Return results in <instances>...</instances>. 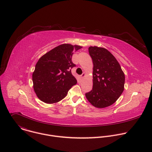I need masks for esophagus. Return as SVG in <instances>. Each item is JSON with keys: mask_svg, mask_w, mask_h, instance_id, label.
Here are the masks:
<instances>
[{"mask_svg": "<svg viewBox=\"0 0 152 152\" xmlns=\"http://www.w3.org/2000/svg\"><path fill=\"white\" fill-rule=\"evenodd\" d=\"M85 73H83L82 75H81V77L82 78V77H85Z\"/></svg>", "mask_w": 152, "mask_h": 152, "instance_id": "1", "label": "esophagus"}]
</instances>
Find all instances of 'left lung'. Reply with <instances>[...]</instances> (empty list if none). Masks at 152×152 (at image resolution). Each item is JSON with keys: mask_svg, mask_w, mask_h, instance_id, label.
Here are the masks:
<instances>
[{"mask_svg": "<svg viewBox=\"0 0 152 152\" xmlns=\"http://www.w3.org/2000/svg\"><path fill=\"white\" fill-rule=\"evenodd\" d=\"M88 52L94 66L93 86L85 96L96 107L109 106L116 102L124 90V74L117 60L107 49L91 46Z\"/></svg>", "mask_w": 152, "mask_h": 152, "instance_id": "obj_1", "label": "left lung"}]
</instances>
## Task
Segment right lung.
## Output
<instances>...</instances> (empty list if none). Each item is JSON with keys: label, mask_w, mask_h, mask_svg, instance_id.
Instances as JSON below:
<instances>
[{"label": "right lung", "mask_w": 152, "mask_h": 152, "mask_svg": "<svg viewBox=\"0 0 152 152\" xmlns=\"http://www.w3.org/2000/svg\"><path fill=\"white\" fill-rule=\"evenodd\" d=\"M82 47L63 44L42 56L32 74L34 90L37 97L46 103L63 99L77 80L71 69L76 65L72 61L73 52Z\"/></svg>", "instance_id": "add662e5"}]
</instances>
